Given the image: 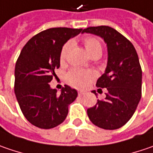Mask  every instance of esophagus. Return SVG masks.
Returning a JSON list of instances; mask_svg holds the SVG:
<instances>
[{"label":"esophagus","mask_w":153,"mask_h":153,"mask_svg":"<svg viewBox=\"0 0 153 153\" xmlns=\"http://www.w3.org/2000/svg\"><path fill=\"white\" fill-rule=\"evenodd\" d=\"M84 94H85V92H82V91H79V92H78V96H84Z\"/></svg>","instance_id":"1"}]
</instances>
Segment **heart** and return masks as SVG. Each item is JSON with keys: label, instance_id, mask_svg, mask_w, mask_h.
<instances>
[{"label": "heart", "instance_id": "b5f03b06", "mask_svg": "<svg viewBox=\"0 0 153 153\" xmlns=\"http://www.w3.org/2000/svg\"><path fill=\"white\" fill-rule=\"evenodd\" d=\"M82 43L88 53L93 57L96 54H102V45L100 41L95 37H85L82 39ZM72 46V41L69 40L63 45L60 55L59 61L61 64H65L68 53ZM96 76V71H84L79 69H73L67 74V82L75 88H83L88 86L89 82L93 80Z\"/></svg>", "mask_w": 153, "mask_h": 153}]
</instances>
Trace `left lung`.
Segmentation results:
<instances>
[{"label": "left lung", "instance_id": "left-lung-1", "mask_svg": "<svg viewBox=\"0 0 153 153\" xmlns=\"http://www.w3.org/2000/svg\"><path fill=\"white\" fill-rule=\"evenodd\" d=\"M82 33L102 38L108 56L105 73L96 82L98 88H107L108 92L104 100H97L96 106L88 108V118L103 129H118L132 118L141 98L142 70L137 51L126 37L110 27H90Z\"/></svg>", "mask_w": 153, "mask_h": 153}]
</instances>
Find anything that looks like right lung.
Wrapping results in <instances>:
<instances>
[{
	"label": "right lung",
	"instance_id": "right-lung-1",
	"mask_svg": "<svg viewBox=\"0 0 153 153\" xmlns=\"http://www.w3.org/2000/svg\"><path fill=\"white\" fill-rule=\"evenodd\" d=\"M81 29L54 27L33 36L25 45L17 59L14 71V93L22 114L33 126L50 129L61 124L77 91L68 85L61 94L51 88L50 82L60 66L63 45Z\"/></svg>",
	"mask_w": 153,
	"mask_h": 153
}]
</instances>
